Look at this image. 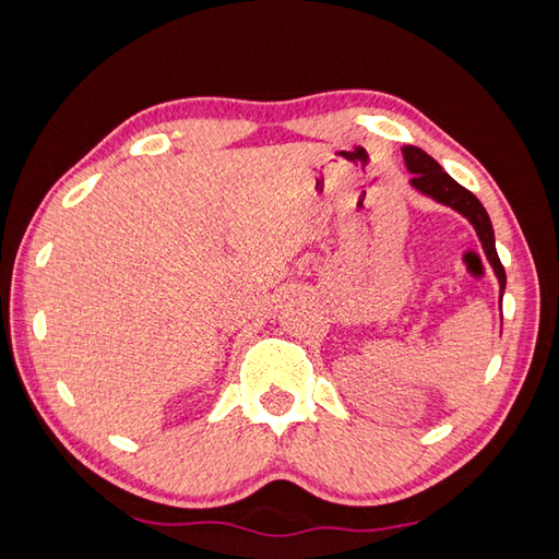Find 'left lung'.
I'll list each match as a JSON object with an SVG mask.
<instances>
[{"mask_svg": "<svg viewBox=\"0 0 559 559\" xmlns=\"http://www.w3.org/2000/svg\"><path fill=\"white\" fill-rule=\"evenodd\" d=\"M401 153H403V160H406L408 173L413 175L411 187L418 189L420 194L439 201V204L459 211L461 216L466 218L473 225V228H476L478 240L483 245V252H485V257H488L497 281H500V298H502L504 286H507V273H504L500 257H497L495 230H492L488 211L483 209V204L476 199V194H471L466 187H461L454 180V177L444 173L442 165H439L432 156H427L423 148L403 146Z\"/></svg>", "mask_w": 559, "mask_h": 559, "instance_id": "1", "label": "left lung"}]
</instances>
